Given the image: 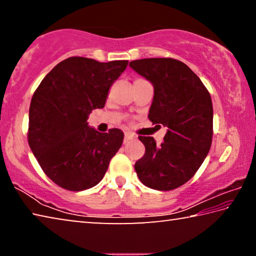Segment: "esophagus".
Returning <instances> with one entry per match:
<instances>
[{"mask_svg":"<svg viewBox=\"0 0 256 256\" xmlns=\"http://www.w3.org/2000/svg\"><path fill=\"white\" fill-rule=\"evenodd\" d=\"M133 138H136V136H134L132 133L126 132V133H125V136H124V144H128V142L132 141Z\"/></svg>","mask_w":256,"mask_h":256,"instance_id":"obj_1","label":"esophagus"}]
</instances>
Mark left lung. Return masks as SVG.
<instances>
[{
  "instance_id": "left-lung-1",
  "label": "left lung",
  "mask_w": 256,
  "mask_h": 256,
  "mask_svg": "<svg viewBox=\"0 0 256 256\" xmlns=\"http://www.w3.org/2000/svg\"><path fill=\"white\" fill-rule=\"evenodd\" d=\"M130 66L154 84L149 120L168 128L160 144L152 136H138L146 152L134 168L148 188L175 190L196 175L210 150L214 136L211 96L200 78L178 60H136Z\"/></svg>"
}]
</instances>
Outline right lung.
I'll return each instance as SVG.
<instances>
[{"label":"right lung","instance_id":"1","mask_svg":"<svg viewBox=\"0 0 256 256\" xmlns=\"http://www.w3.org/2000/svg\"><path fill=\"white\" fill-rule=\"evenodd\" d=\"M128 63L72 56L60 62L34 92L28 144L42 172L60 188L78 192L97 185L122 146L120 130L100 133L88 126L86 118L94 108L105 106L108 90Z\"/></svg>","mask_w":256,"mask_h":256}]
</instances>
